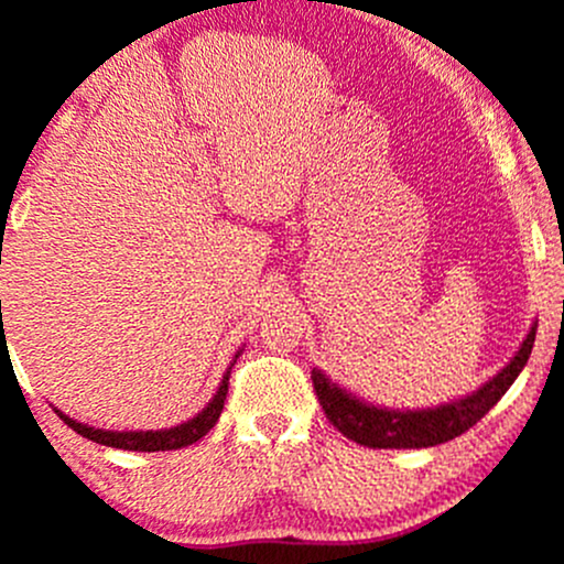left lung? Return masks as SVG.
Masks as SVG:
<instances>
[{
    "label": "left lung",
    "instance_id": "1",
    "mask_svg": "<svg viewBox=\"0 0 564 564\" xmlns=\"http://www.w3.org/2000/svg\"><path fill=\"white\" fill-rule=\"evenodd\" d=\"M535 329L538 326L533 324L524 343L519 345L517 356L479 391L449 401V404L433 406V410H388V406L367 404L358 395L339 388L337 382H332L321 369H313V388L329 423L356 444L372 449L436 447V444L466 433L498 404L500 395L509 391L511 382L528 364L535 343Z\"/></svg>",
    "mask_w": 564,
    "mask_h": 564
}]
</instances>
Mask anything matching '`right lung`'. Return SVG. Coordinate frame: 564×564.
I'll return each instance as SVG.
<instances>
[{
	"label": "right lung",
	"mask_w": 564,
	"mask_h": 564,
	"mask_svg": "<svg viewBox=\"0 0 564 564\" xmlns=\"http://www.w3.org/2000/svg\"><path fill=\"white\" fill-rule=\"evenodd\" d=\"M238 358V356H235ZM232 369V367H230ZM227 386H230V372L221 380L219 391L214 393V399L208 401L206 410L197 412L195 417L187 420L182 425H173L165 431H104V429H90V425L77 423V420L66 417L64 412H58V417L69 425L72 431H77L79 436L90 438V442L104 444V447H117V449H133V453H165V449H182L187 444L197 442V438L206 436L214 429L216 420H219L221 410H225L227 399Z\"/></svg>",
	"instance_id": "obj_1"
}]
</instances>
